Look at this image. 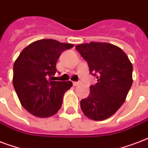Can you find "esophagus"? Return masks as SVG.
Listing matches in <instances>:
<instances>
[{
  "instance_id": "34e87169",
  "label": "esophagus",
  "mask_w": 148,
  "mask_h": 148,
  "mask_svg": "<svg viewBox=\"0 0 148 148\" xmlns=\"http://www.w3.org/2000/svg\"><path fill=\"white\" fill-rule=\"evenodd\" d=\"M80 82H79V81H74V82H73V85L74 86H77V85H79V84H80Z\"/></svg>"
}]
</instances>
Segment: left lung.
Returning a JSON list of instances; mask_svg holds the SVG:
<instances>
[{"label": "left lung", "mask_w": 148, "mask_h": 148, "mask_svg": "<svg viewBox=\"0 0 148 148\" xmlns=\"http://www.w3.org/2000/svg\"><path fill=\"white\" fill-rule=\"evenodd\" d=\"M76 49L97 79L90 87L89 96L81 101V110L90 119H107L125 101L133 83L132 64L120 47L108 43L83 44Z\"/></svg>", "instance_id": "left-lung-1"}]
</instances>
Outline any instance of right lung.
Listing matches in <instances>:
<instances>
[{
	"instance_id": "obj_1",
	"label": "right lung",
	"mask_w": 148,
	"mask_h": 148,
	"mask_svg": "<svg viewBox=\"0 0 148 148\" xmlns=\"http://www.w3.org/2000/svg\"><path fill=\"white\" fill-rule=\"evenodd\" d=\"M74 45L52 39L40 40L26 47L14 64L13 84L21 105L31 114L47 117L61 108L71 81H52L56 63L64 51Z\"/></svg>"
}]
</instances>
